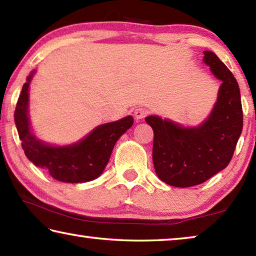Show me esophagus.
I'll list each match as a JSON object with an SVG mask.
<instances>
[{
    "label": "esophagus",
    "mask_w": 256,
    "mask_h": 256,
    "mask_svg": "<svg viewBox=\"0 0 256 256\" xmlns=\"http://www.w3.org/2000/svg\"><path fill=\"white\" fill-rule=\"evenodd\" d=\"M148 114V110L146 108H136L134 110V117L136 118V120H141V118L146 117V115Z\"/></svg>",
    "instance_id": "esophagus-1"
}]
</instances>
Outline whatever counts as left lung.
I'll return each instance as SVG.
<instances>
[{"label":"left lung","instance_id":"left-lung-1","mask_svg":"<svg viewBox=\"0 0 256 256\" xmlns=\"http://www.w3.org/2000/svg\"><path fill=\"white\" fill-rule=\"evenodd\" d=\"M204 60L222 80L212 115L198 128H185L158 116L146 117L154 131L152 163L168 185H199L230 163L242 131V106L236 78L212 52Z\"/></svg>","mask_w":256,"mask_h":256}]
</instances>
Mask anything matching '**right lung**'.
Returning <instances> with one entry per match:
<instances>
[{
  "mask_svg": "<svg viewBox=\"0 0 256 256\" xmlns=\"http://www.w3.org/2000/svg\"><path fill=\"white\" fill-rule=\"evenodd\" d=\"M32 77L33 72L22 86L14 110V123L26 158L36 166L47 170L52 178L60 182H85L98 178L108 164L116 141L132 126L133 118L128 116L100 125L85 139L71 146H48L38 140L30 130L28 85Z\"/></svg>",
  "mask_w": 256,
  "mask_h": 256,
  "instance_id": "obj_1",
  "label": "right lung"
}]
</instances>
